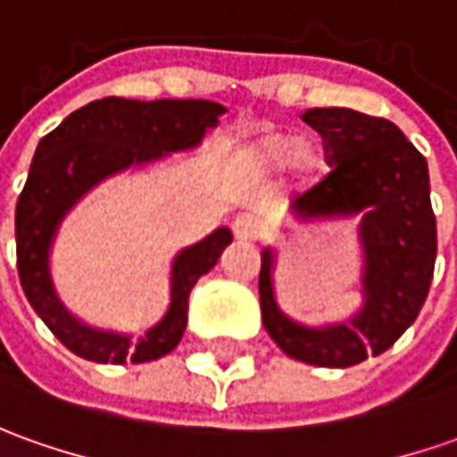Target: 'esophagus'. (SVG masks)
<instances>
[{
    "label": "esophagus",
    "instance_id": "34e87169",
    "mask_svg": "<svg viewBox=\"0 0 457 457\" xmlns=\"http://www.w3.org/2000/svg\"><path fill=\"white\" fill-rule=\"evenodd\" d=\"M232 235H235V240L240 242H254L265 235V225L257 217L242 212V215L232 220Z\"/></svg>",
    "mask_w": 457,
    "mask_h": 457
}]
</instances>
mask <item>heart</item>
<instances>
[{
  "instance_id": "obj_1",
  "label": "heart",
  "mask_w": 457,
  "mask_h": 457,
  "mask_svg": "<svg viewBox=\"0 0 457 457\" xmlns=\"http://www.w3.org/2000/svg\"><path fill=\"white\" fill-rule=\"evenodd\" d=\"M247 160L260 172H282L285 167H293L295 175L305 185L315 182L322 172V154L318 147L282 132H272L257 139L247 150Z\"/></svg>"
}]
</instances>
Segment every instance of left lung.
Listing matches in <instances>:
<instances>
[{
	"label": "left lung",
	"mask_w": 457,
	"mask_h": 457,
	"mask_svg": "<svg viewBox=\"0 0 457 457\" xmlns=\"http://www.w3.org/2000/svg\"><path fill=\"white\" fill-rule=\"evenodd\" d=\"M333 170L290 207L297 222L360 217L362 307L347 322L307 328L275 300V254L262 250V325L285 355L318 368H350L380 355L411 328L436 270L437 229L428 162L395 124L345 107L303 114Z\"/></svg>",
	"instance_id": "obj_1"
}]
</instances>
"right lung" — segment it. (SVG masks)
Returning a JSON list of instances; mask_svg holds the SVG:
<instances>
[{
    "mask_svg": "<svg viewBox=\"0 0 457 457\" xmlns=\"http://www.w3.org/2000/svg\"><path fill=\"white\" fill-rule=\"evenodd\" d=\"M225 107L207 99H95L72 112L57 129L39 139L14 217L17 270L21 290L62 345L92 362H150L172 353L187 328L189 293L215 268L232 242L228 228L177 254L172 300L164 318L139 335L95 330L62 305L49 275V250L59 222L89 189L127 167L162 160L167 152L192 150L217 127Z\"/></svg>",
    "mask_w": 457,
    "mask_h": 457,
    "instance_id": "add662e5",
    "label": "right lung"
}]
</instances>
